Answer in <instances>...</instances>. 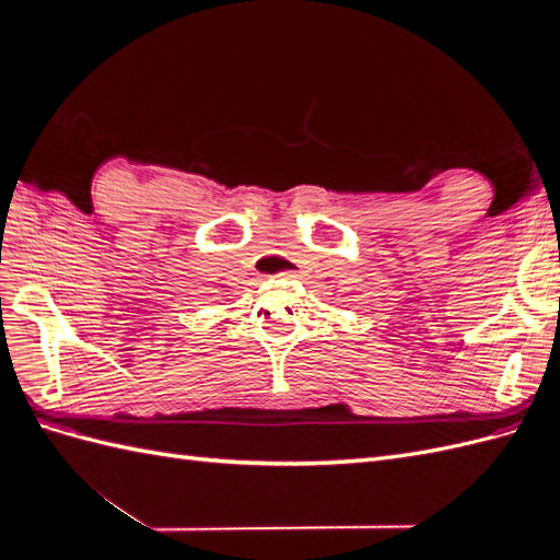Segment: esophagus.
I'll return each instance as SVG.
<instances>
[{"label":"esophagus","instance_id":"1","mask_svg":"<svg viewBox=\"0 0 560 560\" xmlns=\"http://www.w3.org/2000/svg\"><path fill=\"white\" fill-rule=\"evenodd\" d=\"M299 273H296V270H292V268H287V270H282V273H278V278H296Z\"/></svg>","mask_w":560,"mask_h":560}]
</instances>
